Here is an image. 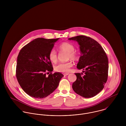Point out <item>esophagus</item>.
I'll use <instances>...</instances> for the list:
<instances>
[{
	"label": "esophagus",
	"instance_id": "1",
	"mask_svg": "<svg viewBox=\"0 0 126 126\" xmlns=\"http://www.w3.org/2000/svg\"><path fill=\"white\" fill-rule=\"evenodd\" d=\"M69 74V73H64V74H63V75H64V76H66L68 75Z\"/></svg>",
	"mask_w": 126,
	"mask_h": 126
}]
</instances>
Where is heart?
<instances>
[{"instance_id":"obj_1","label":"heart","mask_w":126,"mask_h":126,"mask_svg":"<svg viewBox=\"0 0 126 126\" xmlns=\"http://www.w3.org/2000/svg\"><path fill=\"white\" fill-rule=\"evenodd\" d=\"M58 49L61 51L67 53V58L72 60H76L78 58V53L74 50L75 47L71 43L68 42H63L60 44L58 47ZM50 61L53 63L57 61V54L55 50H51L48 55ZM72 63L71 61L66 63H61L57 65L55 69L56 71L60 72H67L72 67Z\"/></svg>"}]
</instances>
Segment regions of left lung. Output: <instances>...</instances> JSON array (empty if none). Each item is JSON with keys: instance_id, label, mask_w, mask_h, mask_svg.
I'll list each match as a JSON object with an SVG mask.
<instances>
[{"instance_id": "8db88e82", "label": "left lung", "mask_w": 126, "mask_h": 126, "mask_svg": "<svg viewBox=\"0 0 126 126\" xmlns=\"http://www.w3.org/2000/svg\"><path fill=\"white\" fill-rule=\"evenodd\" d=\"M78 43L80 57L77 67L83 74L75 73L76 80L72 88L74 92L85 98L92 97L104 87L108 79V57L101 45L94 39L84 35L69 38Z\"/></svg>"}]
</instances>
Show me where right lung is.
<instances>
[{
    "instance_id": "right-lung-1",
    "label": "right lung",
    "mask_w": 126,
    "mask_h": 126,
    "mask_svg": "<svg viewBox=\"0 0 126 126\" xmlns=\"http://www.w3.org/2000/svg\"><path fill=\"white\" fill-rule=\"evenodd\" d=\"M60 38H38L25 46L17 59L16 76L23 91L31 97L41 99L53 93L63 75L52 74L53 67L48 55ZM50 74L47 76V73Z\"/></svg>"
}]
</instances>
